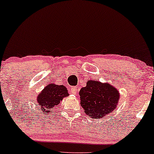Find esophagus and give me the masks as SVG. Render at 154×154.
<instances>
[{"mask_svg": "<svg viewBox=\"0 0 154 154\" xmlns=\"http://www.w3.org/2000/svg\"><path fill=\"white\" fill-rule=\"evenodd\" d=\"M70 91H71L72 94H75L79 91V88H78V86H72Z\"/></svg>", "mask_w": 154, "mask_h": 154, "instance_id": "1", "label": "esophagus"}]
</instances>
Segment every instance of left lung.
Wrapping results in <instances>:
<instances>
[{"label":"left lung","mask_w":154,"mask_h":154,"mask_svg":"<svg viewBox=\"0 0 154 154\" xmlns=\"http://www.w3.org/2000/svg\"><path fill=\"white\" fill-rule=\"evenodd\" d=\"M79 94L84 113L94 119L103 118L114 110L119 98V93L115 87L93 80L86 83Z\"/></svg>","instance_id":"1"}]
</instances>
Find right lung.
Returning <instances> with one entry per match:
<instances>
[{"label": "right lung", "mask_w": 154, "mask_h": 154, "mask_svg": "<svg viewBox=\"0 0 154 154\" xmlns=\"http://www.w3.org/2000/svg\"><path fill=\"white\" fill-rule=\"evenodd\" d=\"M67 96H68V92L66 87L63 85L50 84L38 96V103L43 112L49 113L54 107L60 104L63 97Z\"/></svg>", "instance_id": "right-lung-1"}]
</instances>
